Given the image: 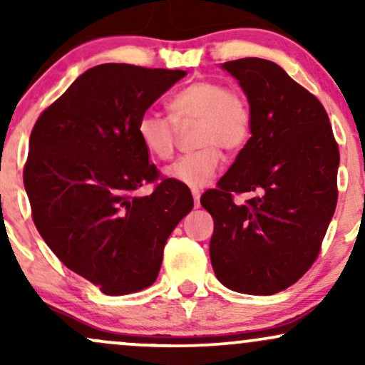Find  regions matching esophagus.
I'll return each mask as SVG.
<instances>
[{
	"label": "esophagus",
	"instance_id": "esophagus-1",
	"mask_svg": "<svg viewBox=\"0 0 365 365\" xmlns=\"http://www.w3.org/2000/svg\"><path fill=\"white\" fill-rule=\"evenodd\" d=\"M192 195H194L195 207H199L200 206V190H199V188H192Z\"/></svg>",
	"mask_w": 365,
	"mask_h": 365
}]
</instances>
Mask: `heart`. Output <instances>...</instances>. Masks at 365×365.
<instances>
[{"label":"heart","instance_id":"1","mask_svg":"<svg viewBox=\"0 0 365 365\" xmlns=\"http://www.w3.org/2000/svg\"><path fill=\"white\" fill-rule=\"evenodd\" d=\"M170 116L148 111L139 118L137 135L150 156L168 159L177 145V125L197 123L194 153L180 156L166 177L188 187H204L216 177L221 150H240L252 132V110L240 91L217 81H197L170 99Z\"/></svg>","mask_w":365,"mask_h":365}]
</instances>
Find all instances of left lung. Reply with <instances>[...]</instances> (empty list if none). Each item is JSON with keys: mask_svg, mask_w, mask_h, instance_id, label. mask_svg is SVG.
I'll list each match as a JSON object with an SVG mask.
<instances>
[{"mask_svg": "<svg viewBox=\"0 0 365 365\" xmlns=\"http://www.w3.org/2000/svg\"><path fill=\"white\" fill-rule=\"evenodd\" d=\"M240 82L252 137L200 204L215 220L216 278L230 290L273 295L311 269L338 200L340 150L328 113L282 66L261 58L223 63ZM255 191L244 205L235 193Z\"/></svg>", "mask_w": 365, "mask_h": 365, "instance_id": "1", "label": "left lung"}]
</instances>
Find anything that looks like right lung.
Listing matches in <instances>:
<instances>
[{"mask_svg":"<svg viewBox=\"0 0 365 365\" xmlns=\"http://www.w3.org/2000/svg\"><path fill=\"white\" fill-rule=\"evenodd\" d=\"M185 75L98 65L32 128L24 185L37 232L68 269L106 295L156 282L166 240L194 207L188 187L161 177L137 135L140 116ZM148 182L153 194L135 196Z\"/></svg>","mask_w":365,"mask_h":365,"instance_id":"1","label":"right lung"}]
</instances>
